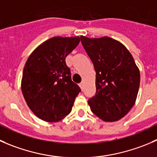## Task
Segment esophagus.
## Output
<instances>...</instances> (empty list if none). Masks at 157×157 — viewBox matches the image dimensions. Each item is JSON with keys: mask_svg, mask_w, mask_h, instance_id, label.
<instances>
[{"mask_svg": "<svg viewBox=\"0 0 157 157\" xmlns=\"http://www.w3.org/2000/svg\"><path fill=\"white\" fill-rule=\"evenodd\" d=\"M79 86H80V87L81 88V90H83V83H80Z\"/></svg>", "mask_w": 157, "mask_h": 157, "instance_id": "obj_1", "label": "esophagus"}]
</instances>
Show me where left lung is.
Returning a JSON list of instances; mask_svg holds the SVG:
<instances>
[{"label":"left lung","mask_w":157,"mask_h":157,"mask_svg":"<svg viewBox=\"0 0 157 157\" xmlns=\"http://www.w3.org/2000/svg\"><path fill=\"white\" fill-rule=\"evenodd\" d=\"M96 71L95 95L88 100L91 111L106 122L121 119L134 105L140 74L125 46L108 36H80Z\"/></svg>","instance_id":"1"}]
</instances>
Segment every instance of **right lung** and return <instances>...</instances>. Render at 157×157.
Returning <instances> with one entry per match:
<instances>
[{"label": "right lung", "mask_w": 157, "mask_h": 157, "mask_svg": "<svg viewBox=\"0 0 157 157\" xmlns=\"http://www.w3.org/2000/svg\"><path fill=\"white\" fill-rule=\"evenodd\" d=\"M79 36H55L38 47L23 71L21 90L32 112L47 122H57L71 113L81 91L71 80L66 57L78 45Z\"/></svg>", "instance_id": "1"}]
</instances>
